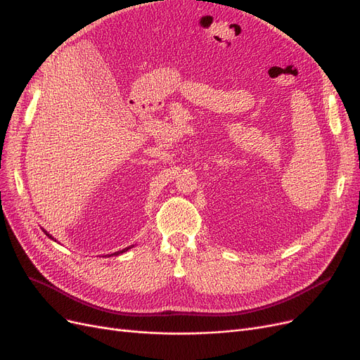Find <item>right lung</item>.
Masks as SVG:
<instances>
[{
    "mask_svg": "<svg viewBox=\"0 0 360 360\" xmlns=\"http://www.w3.org/2000/svg\"><path fill=\"white\" fill-rule=\"evenodd\" d=\"M42 231L45 232V236H46V237H49L50 240H53V241H57V240H56V238H54L53 236H50V233H49V232H46L45 229H42ZM132 247H134V245H129V247H127V248H123V250H119V252H115V253H112V255H105V256H107V257H112V256H119V255H122V253H124V252H128V250H129V248H132ZM105 256H104V257H105Z\"/></svg>",
    "mask_w": 360,
    "mask_h": 360,
    "instance_id": "1",
    "label": "right lung"
}]
</instances>
